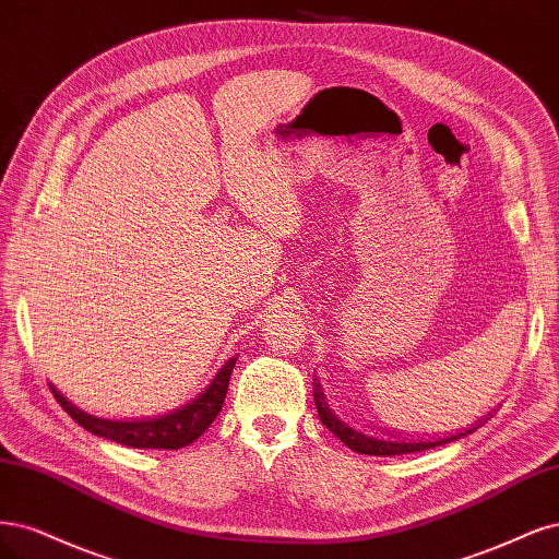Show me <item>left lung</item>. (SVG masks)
Here are the masks:
<instances>
[{
	"label": "left lung",
	"mask_w": 559,
	"mask_h": 559,
	"mask_svg": "<svg viewBox=\"0 0 559 559\" xmlns=\"http://www.w3.org/2000/svg\"><path fill=\"white\" fill-rule=\"evenodd\" d=\"M313 400H316V408H318V416L322 420V425H325L332 435L336 439L344 441L350 450H355V453H362V455H376V457H390V455H406V453H418V450H429V448H437V445H443V443H450V441H457L466 435H472V429H464V431H457V435L453 437H445V439H437V441H402L394 435V439H388V437H369V435H362V431H357L353 427H348V423L338 420V416H334L328 400H325V392H322L320 383H316V390H313Z\"/></svg>",
	"instance_id": "obj_1"
}]
</instances>
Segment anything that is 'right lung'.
Segmentation results:
<instances>
[{
    "label": "right lung",
    "instance_id": "obj_1",
    "mask_svg": "<svg viewBox=\"0 0 559 559\" xmlns=\"http://www.w3.org/2000/svg\"><path fill=\"white\" fill-rule=\"evenodd\" d=\"M234 365H237V357H229L223 365V369L215 373L209 388L190 404L176 408L171 413H165V416L148 418V420L95 418V416H90V413L71 404L64 394H60V390H56V385L52 383H50V390H52V394H56L58 404L69 413V416L97 437H104V439L130 445V448L178 450V448L190 445L192 441L200 439L209 429V425L215 420V416L221 413V408L225 404V394H227Z\"/></svg>",
    "mask_w": 559,
    "mask_h": 559
}]
</instances>
